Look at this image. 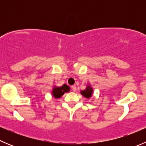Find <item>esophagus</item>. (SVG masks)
<instances>
[{"label": "esophagus", "mask_w": 146, "mask_h": 146, "mask_svg": "<svg viewBox=\"0 0 146 146\" xmlns=\"http://www.w3.org/2000/svg\"><path fill=\"white\" fill-rule=\"evenodd\" d=\"M71 89L73 92H75V91L76 90V87L75 86V85H73V86H71Z\"/></svg>", "instance_id": "obj_1"}]
</instances>
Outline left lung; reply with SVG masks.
I'll list each match as a JSON object with an SVG mask.
<instances>
[{"mask_svg":"<svg viewBox=\"0 0 146 146\" xmlns=\"http://www.w3.org/2000/svg\"><path fill=\"white\" fill-rule=\"evenodd\" d=\"M92 89L90 86H88V88H86L85 90L81 91L82 95L87 98H90V97L92 96Z\"/></svg>","mask_w":146,"mask_h":146,"instance_id":"obj_1","label":"left lung"}]
</instances>
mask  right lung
Segmentation results:
<instances>
[{
  "mask_svg": "<svg viewBox=\"0 0 146 146\" xmlns=\"http://www.w3.org/2000/svg\"><path fill=\"white\" fill-rule=\"evenodd\" d=\"M70 88L67 85L64 84L63 86L60 87V88H55L53 90L52 93L53 95H54V98H59L62 96L66 92H68Z\"/></svg>",
  "mask_w": 146,
  "mask_h": 146,
  "instance_id": "add662e5",
  "label": "right lung"
}]
</instances>
